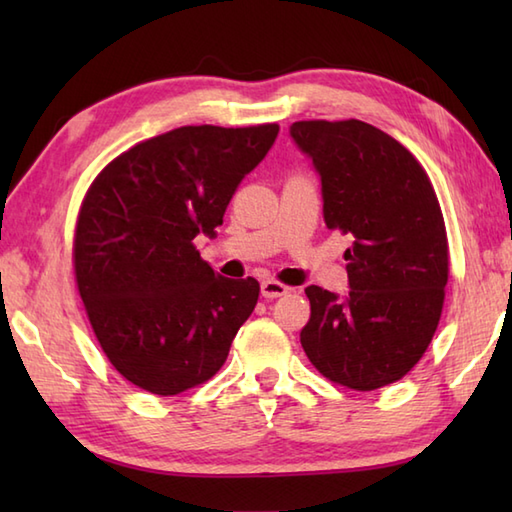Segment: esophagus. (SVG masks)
I'll use <instances>...</instances> for the list:
<instances>
[{"label": "esophagus", "mask_w": 512, "mask_h": 512, "mask_svg": "<svg viewBox=\"0 0 512 512\" xmlns=\"http://www.w3.org/2000/svg\"><path fill=\"white\" fill-rule=\"evenodd\" d=\"M288 292H290V288L284 286V284H279V281H275V279L262 281V297H264V299L284 297V295H288Z\"/></svg>", "instance_id": "obj_1"}]
</instances>
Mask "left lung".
Here are the masks:
<instances>
[{
  "instance_id": "1",
  "label": "left lung",
  "mask_w": 512,
  "mask_h": 512,
  "mask_svg": "<svg viewBox=\"0 0 512 512\" xmlns=\"http://www.w3.org/2000/svg\"><path fill=\"white\" fill-rule=\"evenodd\" d=\"M290 138L319 173L325 224L354 239L345 250L350 292L306 288L303 350L350 389L396 383L436 334L449 279L436 191L398 140L363 121H299Z\"/></svg>"
}]
</instances>
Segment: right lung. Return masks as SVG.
I'll use <instances>...</instances> for the list:
<instances>
[{"instance_id":"obj_1","label":"right lung","mask_w":512,"mask_h":512,"mask_svg":"<svg viewBox=\"0 0 512 512\" xmlns=\"http://www.w3.org/2000/svg\"><path fill=\"white\" fill-rule=\"evenodd\" d=\"M279 125L178 127L132 147L94 180L74 235V273L110 363L176 396L209 380L255 310L259 284L226 279L193 246L213 237Z\"/></svg>"}]
</instances>
